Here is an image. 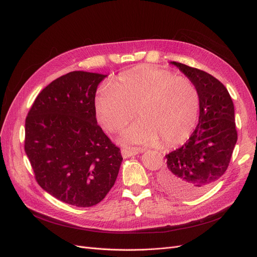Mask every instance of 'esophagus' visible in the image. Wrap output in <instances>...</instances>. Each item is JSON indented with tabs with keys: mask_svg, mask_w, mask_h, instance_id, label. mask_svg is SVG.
Wrapping results in <instances>:
<instances>
[{
	"mask_svg": "<svg viewBox=\"0 0 257 257\" xmlns=\"http://www.w3.org/2000/svg\"><path fill=\"white\" fill-rule=\"evenodd\" d=\"M139 152H142V150L136 149V148H123V149L121 150V154L124 159L133 157V155H136Z\"/></svg>",
	"mask_w": 257,
	"mask_h": 257,
	"instance_id": "1",
	"label": "esophagus"
}]
</instances>
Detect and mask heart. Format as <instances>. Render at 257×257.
<instances>
[{"mask_svg": "<svg viewBox=\"0 0 257 257\" xmlns=\"http://www.w3.org/2000/svg\"><path fill=\"white\" fill-rule=\"evenodd\" d=\"M93 106L97 121L110 133L125 128L136 108L141 119L122 135L124 144L151 146L162 138L172 145L191 133L199 96L191 80L147 65L120 75L97 93Z\"/></svg>", "mask_w": 257, "mask_h": 257, "instance_id": "obj_1", "label": "heart"}]
</instances>
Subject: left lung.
Masks as SVG:
<instances>
[{"instance_id": "obj_1", "label": "left lung", "mask_w": 257, "mask_h": 257, "mask_svg": "<svg viewBox=\"0 0 257 257\" xmlns=\"http://www.w3.org/2000/svg\"><path fill=\"white\" fill-rule=\"evenodd\" d=\"M195 85L199 118L186 143L166 155V167L159 182L173 195L197 197L226 172L237 143L235 108L224 84L210 74L178 62H170Z\"/></svg>"}]
</instances>
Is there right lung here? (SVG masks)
<instances>
[{
    "label": "right lung",
    "mask_w": 257,
    "mask_h": 257,
    "mask_svg": "<svg viewBox=\"0 0 257 257\" xmlns=\"http://www.w3.org/2000/svg\"><path fill=\"white\" fill-rule=\"evenodd\" d=\"M106 77L82 71L59 77L37 95L26 119L25 150L36 181L76 207L102 201L123 160L97 124L93 106Z\"/></svg>",
    "instance_id": "add662e5"
}]
</instances>
